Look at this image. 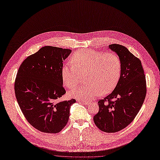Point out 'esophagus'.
<instances>
[{
    "label": "esophagus",
    "instance_id": "obj_1",
    "mask_svg": "<svg viewBox=\"0 0 160 160\" xmlns=\"http://www.w3.org/2000/svg\"><path fill=\"white\" fill-rule=\"evenodd\" d=\"M77 101L80 102V103H82V104H83V105H88V104H89V102L88 101H81V100L78 99Z\"/></svg>",
    "mask_w": 160,
    "mask_h": 160
}]
</instances>
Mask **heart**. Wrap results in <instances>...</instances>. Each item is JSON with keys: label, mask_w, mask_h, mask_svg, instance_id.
I'll return each instance as SVG.
<instances>
[{"label": "heart", "mask_w": 160, "mask_h": 160, "mask_svg": "<svg viewBox=\"0 0 160 160\" xmlns=\"http://www.w3.org/2000/svg\"><path fill=\"white\" fill-rule=\"evenodd\" d=\"M71 61L72 66L65 65L62 68L64 86L69 89L74 88L81 81L80 75H86V82L70 92L69 95L72 97L89 101L101 93L108 94L120 80L122 63L115 53L81 50L72 55Z\"/></svg>", "instance_id": "1"}]
</instances>
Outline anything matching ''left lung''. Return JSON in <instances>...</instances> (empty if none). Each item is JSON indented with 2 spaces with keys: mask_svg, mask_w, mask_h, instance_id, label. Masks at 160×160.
Instances as JSON below:
<instances>
[{
  "mask_svg": "<svg viewBox=\"0 0 160 160\" xmlns=\"http://www.w3.org/2000/svg\"><path fill=\"white\" fill-rule=\"evenodd\" d=\"M120 57V80L113 92L98 101L99 112L93 116L96 126L107 133L126 128L140 110L147 94V82L140 59L122 45H109Z\"/></svg>",
  "mask_w": 160,
  "mask_h": 160,
  "instance_id": "left-lung-1",
  "label": "left lung"
}]
</instances>
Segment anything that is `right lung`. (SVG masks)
<instances>
[{
	"instance_id": "obj_1",
	"label": "right lung",
	"mask_w": 160,
	"mask_h": 160,
	"mask_svg": "<svg viewBox=\"0 0 160 160\" xmlns=\"http://www.w3.org/2000/svg\"><path fill=\"white\" fill-rule=\"evenodd\" d=\"M69 49L44 46L27 57L20 65L14 83L21 110L32 126L46 133H58L67 125L74 99L57 102L65 94L63 62Z\"/></svg>"
}]
</instances>
